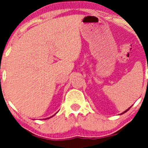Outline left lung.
<instances>
[{
  "instance_id": "obj_1",
  "label": "left lung",
  "mask_w": 148,
  "mask_h": 148,
  "mask_svg": "<svg viewBox=\"0 0 148 148\" xmlns=\"http://www.w3.org/2000/svg\"><path fill=\"white\" fill-rule=\"evenodd\" d=\"M130 108L129 109H127V110H125V112H122V114H124V113H125V112H127L128 111V110H130Z\"/></svg>"
}]
</instances>
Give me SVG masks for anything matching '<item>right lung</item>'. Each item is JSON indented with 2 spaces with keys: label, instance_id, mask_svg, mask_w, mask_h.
<instances>
[{
  "label": "right lung",
  "instance_id": "right-lung-1",
  "mask_svg": "<svg viewBox=\"0 0 148 148\" xmlns=\"http://www.w3.org/2000/svg\"><path fill=\"white\" fill-rule=\"evenodd\" d=\"M53 117V116H51V117ZM51 117H49V118H51ZM49 118H46V119H49Z\"/></svg>",
  "mask_w": 148,
  "mask_h": 148
}]
</instances>
